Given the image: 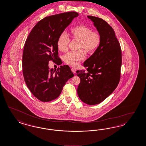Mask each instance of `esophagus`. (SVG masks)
Returning <instances> with one entry per match:
<instances>
[{"label":"esophagus","instance_id":"1","mask_svg":"<svg viewBox=\"0 0 146 146\" xmlns=\"http://www.w3.org/2000/svg\"><path fill=\"white\" fill-rule=\"evenodd\" d=\"M71 70H72V72H73V73H76V68H72L71 69Z\"/></svg>","mask_w":146,"mask_h":146}]
</instances>
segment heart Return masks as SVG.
Masks as SVG:
<instances>
[{"label":"heart","mask_w":146,"mask_h":146,"mask_svg":"<svg viewBox=\"0 0 146 146\" xmlns=\"http://www.w3.org/2000/svg\"><path fill=\"white\" fill-rule=\"evenodd\" d=\"M71 36L73 39L79 41L77 52H70L64 55V60L66 64L76 67L85 58L86 52L91 53L99 47L101 42L100 33L93 31L91 27L84 25H77L70 30ZM70 42V38L65 33H61L57 40V47L61 52L68 50Z\"/></svg>","instance_id":"b5f03b06"}]
</instances>
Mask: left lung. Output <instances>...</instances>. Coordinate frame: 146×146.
Segmentation results:
<instances>
[{
    "label": "left lung",
    "mask_w": 146,
    "mask_h": 146,
    "mask_svg": "<svg viewBox=\"0 0 146 146\" xmlns=\"http://www.w3.org/2000/svg\"><path fill=\"white\" fill-rule=\"evenodd\" d=\"M101 35L95 52L84 63L86 70H77L80 79L78 94L90 105L100 104L115 90L120 80L122 53L113 29L102 19L88 15Z\"/></svg>",
    "instance_id": "obj_1"
}]
</instances>
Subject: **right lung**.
<instances>
[{
  "instance_id": "1",
  "label": "right lung",
  "mask_w": 146,
  "mask_h": 146,
  "mask_svg": "<svg viewBox=\"0 0 146 146\" xmlns=\"http://www.w3.org/2000/svg\"><path fill=\"white\" fill-rule=\"evenodd\" d=\"M79 14L68 12L46 17L33 28L26 40L23 54V73L33 95L42 102L59 97L63 87L74 74L70 68L60 66L49 70L48 61H58L57 40Z\"/></svg>"
}]
</instances>
